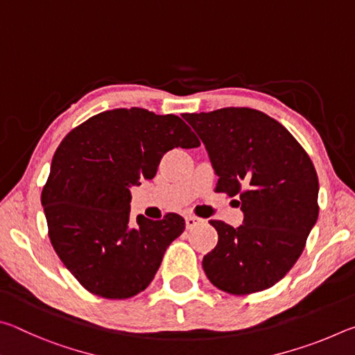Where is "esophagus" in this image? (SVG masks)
Returning <instances> with one entry per match:
<instances>
[{"label":"esophagus","mask_w":355,"mask_h":355,"mask_svg":"<svg viewBox=\"0 0 355 355\" xmlns=\"http://www.w3.org/2000/svg\"><path fill=\"white\" fill-rule=\"evenodd\" d=\"M184 220H186V228H188V230H191V228H194L197 224H200V222H202V219L196 218V216H192V214L186 216Z\"/></svg>","instance_id":"esophagus-1"}]
</instances>
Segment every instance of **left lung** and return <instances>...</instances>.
I'll return each instance as SVG.
<instances>
[{
	"mask_svg": "<svg viewBox=\"0 0 355 355\" xmlns=\"http://www.w3.org/2000/svg\"><path fill=\"white\" fill-rule=\"evenodd\" d=\"M219 177L216 191L239 196L243 225L209 220L219 239L203 257L207 277L219 290H268L293 268L318 220L315 166L277 120L250 107L184 114ZM239 203V202H238Z\"/></svg>",
	"mask_w": 355,
	"mask_h": 355,
	"instance_id": "8db88e82",
	"label": "left lung"
}]
</instances>
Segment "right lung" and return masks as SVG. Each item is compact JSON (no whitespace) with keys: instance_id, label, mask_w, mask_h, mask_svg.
<instances>
[{"instance_id":"add662e5","label":"right lung","mask_w":355,"mask_h":355,"mask_svg":"<svg viewBox=\"0 0 355 355\" xmlns=\"http://www.w3.org/2000/svg\"><path fill=\"white\" fill-rule=\"evenodd\" d=\"M199 146L178 116L142 107L100 112L64 137L42 207L58 257L87 291L128 299L150 285L184 219L131 220L130 188L152 180L166 152Z\"/></svg>"}]
</instances>
